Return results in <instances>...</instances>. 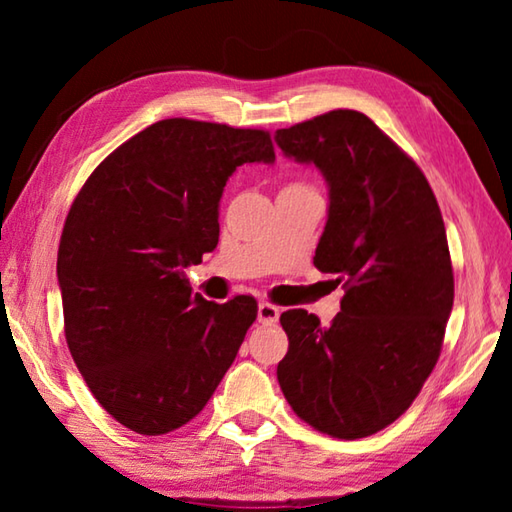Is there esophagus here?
<instances>
[{
  "label": "esophagus",
  "mask_w": 512,
  "mask_h": 512,
  "mask_svg": "<svg viewBox=\"0 0 512 512\" xmlns=\"http://www.w3.org/2000/svg\"><path fill=\"white\" fill-rule=\"evenodd\" d=\"M277 318H280V307L271 305V302H259V307H257V320H259V323L273 325Z\"/></svg>",
  "instance_id": "34e87169"
}]
</instances>
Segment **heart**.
Masks as SVG:
<instances>
[{"instance_id": "1", "label": "heart", "mask_w": 512, "mask_h": 512, "mask_svg": "<svg viewBox=\"0 0 512 512\" xmlns=\"http://www.w3.org/2000/svg\"><path fill=\"white\" fill-rule=\"evenodd\" d=\"M289 187H305V185H300V183H296V185H289Z\"/></svg>"}]
</instances>
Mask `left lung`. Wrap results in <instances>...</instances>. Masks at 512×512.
Returning <instances> with one entry per match:
<instances>
[{
    "instance_id": "8db88e82",
    "label": "left lung",
    "mask_w": 512,
    "mask_h": 512,
    "mask_svg": "<svg viewBox=\"0 0 512 512\" xmlns=\"http://www.w3.org/2000/svg\"><path fill=\"white\" fill-rule=\"evenodd\" d=\"M275 142L329 187L314 266L345 280L332 325L280 316L289 352L277 381L291 409L332 438H366L409 409L443 350L454 273L443 214L409 155L357 110H332Z\"/></svg>"
}]
</instances>
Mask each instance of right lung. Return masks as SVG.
<instances>
[{
    "label": "right lung",
    "instance_id": "obj_1",
    "mask_svg": "<svg viewBox=\"0 0 512 512\" xmlns=\"http://www.w3.org/2000/svg\"><path fill=\"white\" fill-rule=\"evenodd\" d=\"M271 133L162 119L85 180L58 246L65 339L97 402L142 436L183 427L210 400L257 318L253 296L192 293L185 268L219 244V201Z\"/></svg>",
    "mask_w": 512,
    "mask_h": 512
}]
</instances>
